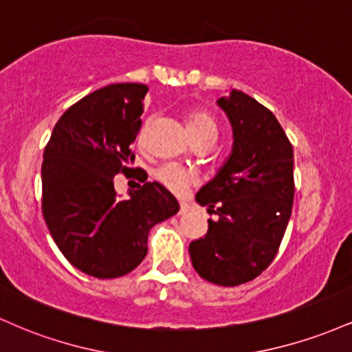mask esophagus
I'll return each mask as SVG.
<instances>
[{
    "label": "esophagus",
    "mask_w": 352,
    "mask_h": 352,
    "mask_svg": "<svg viewBox=\"0 0 352 352\" xmlns=\"http://www.w3.org/2000/svg\"><path fill=\"white\" fill-rule=\"evenodd\" d=\"M188 212V205L187 204H184V201H182L180 204V212H179V215H185V213Z\"/></svg>",
    "instance_id": "esophagus-1"
}]
</instances>
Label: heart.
I'll use <instances>...</instances> for the list:
<instances>
[{"label": "heart", "mask_w": 352, "mask_h": 352, "mask_svg": "<svg viewBox=\"0 0 352 352\" xmlns=\"http://www.w3.org/2000/svg\"><path fill=\"white\" fill-rule=\"evenodd\" d=\"M185 124H187V131L190 132V135H192L193 140L210 139L213 140V142L217 140L218 124L217 120L208 114V112L205 111L188 112L187 119H185ZM145 127L142 129V132H140L139 140L142 139ZM153 177H155V179L159 180L165 188H168L170 192L177 193V195H182L190 185H193L197 182L195 173L175 164L162 165V167H159L155 172H153Z\"/></svg>", "instance_id": "obj_1"}]
</instances>
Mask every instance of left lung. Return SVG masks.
<instances>
[{
	"label": "left lung",
	"instance_id": "8db88e82",
	"mask_svg": "<svg viewBox=\"0 0 352 352\" xmlns=\"http://www.w3.org/2000/svg\"><path fill=\"white\" fill-rule=\"evenodd\" d=\"M233 148L197 201L217 218L188 246L195 272L220 286L254 280L276 256L294 199L293 145L273 112L241 91L218 99Z\"/></svg>",
	"mask_w": 352,
	"mask_h": 352
}]
</instances>
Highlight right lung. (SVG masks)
<instances>
[{"instance_id": "add662e5", "label": "right lung", "mask_w": 352, "mask_h": 352, "mask_svg": "<svg viewBox=\"0 0 352 352\" xmlns=\"http://www.w3.org/2000/svg\"><path fill=\"white\" fill-rule=\"evenodd\" d=\"M148 87L111 84L60 116L43 155V215L52 240L72 266L109 280L131 273L147 254V236L179 212L159 182L137 184L120 200L117 173L139 172L131 145L140 131Z\"/></svg>"}]
</instances>
